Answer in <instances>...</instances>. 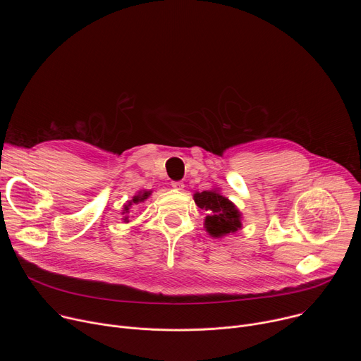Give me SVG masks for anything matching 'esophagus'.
I'll return each instance as SVG.
<instances>
[{"label": "esophagus", "mask_w": 361, "mask_h": 361, "mask_svg": "<svg viewBox=\"0 0 361 361\" xmlns=\"http://www.w3.org/2000/svg\"><path fill=\"white\" fill-rule=\"evenodd\" d=\"M171 187H173L174 190L181 191V190H184V183H183V181H173V183H171Z\"/></svg>", "instance_id": "1"}]
</instances>
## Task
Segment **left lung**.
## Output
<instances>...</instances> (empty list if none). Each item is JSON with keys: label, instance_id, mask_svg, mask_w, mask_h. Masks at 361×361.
<instances>
[{"label": "left lung", "instance_id": "obj_1", "mask_svg": "<svg viewBox=\"0 0 361 361\" xmlns=\"http://www.w3.org/2000/svg\"><path fill=\"white\" fill-rule=\"evenodd\" d=\"M194 201L205 212L204 228L213 238H223L243 228V214L237 205L224 197L219 188L194 192Z\"/></svg>", "mask_w": 361, "mask_h": 361}]
</instances>
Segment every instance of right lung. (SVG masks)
Masks as SVG:
<instances>
[{
    "instance_id": "1",
    "label": "right lung",
    "mask_w": 361,
    "mask_h": 361,
    "mask_svg": "<svg viewBox=\"0 0 361 361\" xmlns=\"http://www.w3.org/2000/svg\"><path fill=\"white\" fill-rule=\"evenodd\" d=\"M151 190H141V191H138L134 197H133V200H130L127 204H124V210H123V214H126L124 217H123V221L124 223H130V220H128V213H130V209H131V205H137V204H140V202H144L149 195H151Z\"/></svg>"
}]
</instances>
